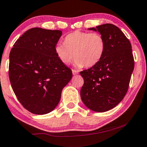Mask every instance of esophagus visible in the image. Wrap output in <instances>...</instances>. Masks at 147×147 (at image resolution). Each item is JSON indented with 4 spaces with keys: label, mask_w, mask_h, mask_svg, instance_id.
I'll list each match as a JSON object with an SVG mask.
<instances>
[{
    "label": "esophagus",
    "mask_w": 147,
    "mask_h": 147,
    "mask_svg": "<svg viewBox=\"0 0 147 147\" xmlns=\"http://www.w3.org/2000/svg\"><path fill=\"white\" fill-rule=\"evenodd\" d=\"M72 74H73V75H76V74H78V71L72 69Z\"/></svg>",
    "instance_id": "1"
}]
</instances>
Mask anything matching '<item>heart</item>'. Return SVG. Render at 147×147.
Listing matches in <instances>:
<instances>
[{
    "mask_svg": "<svg viewBox=\"0 0 147 147\" xmlns=\"http://www.w3.org/2000/svg\"><path fill=\"white\" fill-rule=\"evenodd\" d=\"M106 42L99 33L73 31L66 36L64 43L55 45V53L62 64H70L75 57L77 67H91L96 65L105 54Z\"/></svg>",
    "mask_w": 147,
    "mask_h": 147,
    "instance_id": "b5f03b06",
    "label": "heart"
}]
</instances>
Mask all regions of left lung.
I'll use <instances>...</instances> for the list:
<instances>
[{
	"mask_svg": "<svg viewBox=\"0 0 147 147\" xmlns=\"http://www.w3.org/2000/svg\"><path fill=\"white\" fill-rule=\"evenodd\" d=\"M104 37L105 54L96 65L80 71V97L88 109L105 112L118 105L127 92L135 61L130 40L119 28L105 24L90 28Z\"/></svg>",
	"mask_w": 147,
	"mask_h": 147,
	"instance_id": "8db88e82",
	"label": "left lung"
}]
</instances>
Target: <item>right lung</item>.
I'll return each instance as SVG.
<instances>
[{
    "label": "right lung",
    "mask_w": 147,
    "mask_h": 147,
    "mask_svg": "<svg viewBox=\"0 0 147 147\" xmlns=\"http://www.w3.org/2000/svg\"><path fill=\"white\" fill-rule=\"evenodd\" d=\"M62 32L32 28L15 42L10 53L9 78L19 102L26 110L43 115L54 110L72 71L55 53Z\"/></svg>",
    "instance_id": "obj_1"
}]
</instances>
